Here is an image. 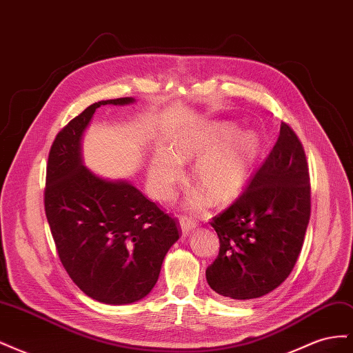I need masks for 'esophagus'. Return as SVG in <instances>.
Instances as JSON below:
<instances>
[{"instance_id":"34e87169","label":"esophagus","mask_w":353,"mask_h":353,"mask_svg":"<svg viewBox=\"0 0 353 353\" xmlns=\"http://www.w3.org/2000/svg\"><path fill=\"white\" fill-rule=\"evenodd\" d=\"M179 225H181V232H183V236H188V234L197 227V222L194 219L183 216L179 218Z\"/></svg>"}]
</instances>
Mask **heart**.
Returning <instances> with one entry per match:
<instances>
[{"instance_id":"heart-1","label":"heart","mask_w":353,"mask_h":353,"mask_svg":"<svg viewBox=\"0 0 353 353\" xmlns=\"http://www.w3.org/2000/svg\"><path fill=\"white\" fill-rule=\"evenodd\" d=\"M261 148L254 131L239 132L231 122H210L179 134L172 150L157 148L148 163V179L159 200H170L176 184L184 176L183 160L199 156L193 166V181L201 190L188 197L191 209H200L209 194L216 201L236 197L248 183Z\"/></svg>"}]
</instances>
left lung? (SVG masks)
Masks as SVG:
<instances>
[{
	"label": "left lung",
	"instance_id": "obj_1",
	"mask_svg": "<svg viewBox=\"0 0 353 353\" xmlns=\"http://www.w3.org/2000/svg\"><path fill=\"white\" fill-rule=\"evenodd\" d=\"M311 216V184L305 150L281 123L271 153L250 184L210 225L219 254L206 270L213 292L230 302L275 290L294 268Z\"/></svg>",
	"mask_w": 353,
	"mask_h": 353
}]
</instances>
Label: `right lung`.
Segmentation results:
<instances>
[{
    "instance_id": "add662e5",
    "label": "right lung",
    "mask_w": 353,
    "mask_h": 353,
    "mask_svg": "<svg viewBox=\"0 0 353 353\" xmlns=\"http://www.w3.org/2000/svg\"><path fill=\"white\" fill-rule=\"evenodd\" d=\"M91 104L57 134L47 163L46 215L59 258L81 290L108 305L134 303L157 283L179 239L176 219L128 181L104 179L82 162V135L100 105Z\"/></svg>"
}]
</instances>
